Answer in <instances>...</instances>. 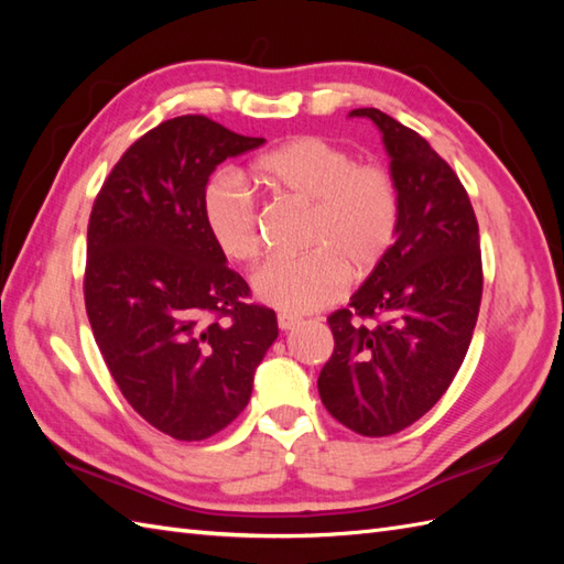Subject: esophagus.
Masks as SVG:
<instances>
[{"instance_id":"obj_1","label":"esophagus","mask_w":564,"mask_h":564,"mask_svg":"<svg viewBox=\"0 0 564 564\" xmlns=\"http://www.w3.org/2000/svg\"><path fill=\"white\" fill-rule=\"evenodd\" d=\"M297 325H301V319H297V317H293V315H279L281 332H289V329H293Z\"/></svg>"}]
</instances>
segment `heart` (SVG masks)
<instances>
[{
    "label": "heart",
    "instance_id": "obj_1",
    "mask_svg": "<svg viewBox=\"0 0 564 564\" xmlns=\"http://www.w3.org/2000/svg\"><path fill=\"white\" fill-rule=\"evenodd\" d=\"M275 194L303 203L310 220L301 259H273L251 275V291L283 315H305L337 301L349 271L364 279L386 259L400 220L398 188L388 170L358 164L334 142L303 135L254 164ZM203 223L227 259L247 263L261 251L254 198L237 174H220L203 194Z\"/></svg>",
    "mask_w": 564,
    "mask_h": 564
}]
</instances>
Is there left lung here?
I'll use <instances>...</instances> for the list:
<instances>
[{
  "label": "left lung",
  "instance_id": "1",
  "mask_svg": "<svg viewBox=\"0 0 564 564\" xmlns=\"http://www.w3.org/2000/svg\"><path fill=\"white\" fill-rule=\"evenodd\" d=\"M400 220L394 245L329 315L334 354L317 380L322 404L361 436H392L422 419L458 373L482 297L477 218L451 166L429 142L378 109ZM386 316L366 328L360 319Z\"/></svg>",
  "mask_w": 564,
  "mask_h": 564
}]
</instances>
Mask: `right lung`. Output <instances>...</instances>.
Masks as SVG:
<instances>
[{
    "mask_svg": "<svg viewBox=\"0 0 564 564\" xmlns=\"http://www.w3.org/2000/svg\"><path fill=\"white\" fill-rule=\"evenodd\" d=\"M206 116H178L135 140L94 200L84 303L116 386L162 434L203 441L237 419L279 337L247 303L203 223L215 166L263 145Z\"/></svg>",
    "mask_w": 564,
    "mask_h": 564,
    "instance_id": "add662e5",
    "label": "right lung"
}]
</instances>
